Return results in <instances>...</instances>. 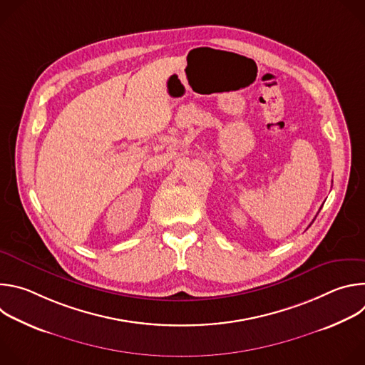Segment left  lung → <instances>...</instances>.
Instances as JSON below:
<instances>
[{
  "instance_id": "1",
  "label": "left lung",
  "mask_w": 365,
  "mask_h": 365,
  "mask_svg": "<svg viewBox=\"0 0 365 365\" xmlns=\"http://www.w3.org/2000/svg\"><path fill=\"white\" fill-rule=\"evenodd\" d=\"M321 210H322V206H321V207H319V211H321ZM318 214H319V212H318ZM318 214H317V217H318ZM317 217H315V218H317ZM315 218H314V221H315ZM314 221H312V222H314ZM312 222H310V224H309V227H310V225H312ZM309 227H307V228H309ZM307 228H306V230H307Z\"/></svg>"
}]
</instances>
